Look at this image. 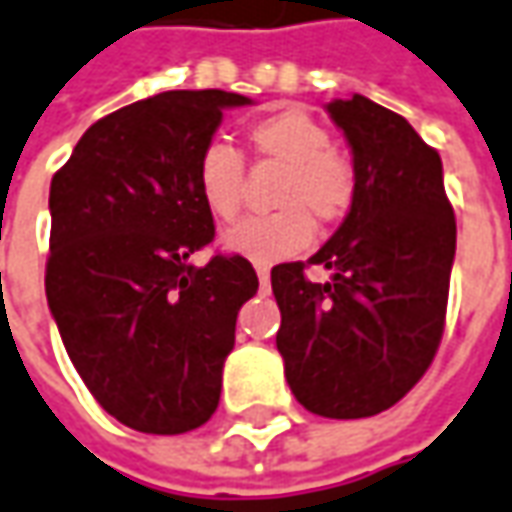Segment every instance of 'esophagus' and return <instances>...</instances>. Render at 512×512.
Returning a JSON list of instances; mask_svg holds the SVG:
<instances>
[{
  "mask_svg": "<svg viewBox=\"0 0 512 512\" xmlns=\"http://www.w3.org/2000/svg\"><path fill=\"white\" fill-rule=\"evenodd\" d=\"M257 269V280H260V286L266 289L269 286V280H272V272H269V266H255Z\"/></svg>",
  "mask_w": 512,
  "mask_h": 512,
  "instance_id": "obj_1",
  "label": "esophagus"
}]
</instances>
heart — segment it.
<instances>
[{
    "label": "heart",
    "instance_id": "b5f03b06",
    "mask_svg": "<svg viewBox=\"0 0 512 512\" xmlns=\"http://www.w3.org/2000/svg\"><path fill=\"white\" fill-rule=\"evenodd\" d=\"M249 147L260 164L283 167L269 218L238 223L223 235V246L255 263H274L303 252L314 238V224L334 226L351 212L357 198L354 161L331 147V133L306 110L280 107L249 127ZM246 164L226 144H209L195 167V186L206 212L232 223L243 209Z\"/></svg>",
    "mask_w": 512,
    "mask_h": 512
}]
</instances>
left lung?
I'll return each instance as SVG.
<instances>
[{
	"instance_id": "1",
	"label": "left lung",
	"mask_w": 512,
	"mask_h": 512,
	"mask_svg": "<svg viewBox=\"0 0 512 512\" xmlns=\"http://www.w3.org/2000/svg\"><path fill=\"white\" fill-rule=\"evenodd\" d=\"M328 113L354 152L357 198L317 255L272 269L277 351L303 408L362 419L397 405L431 368L456 218L439 152L402 115L365 96L337 98ZM309 265L331 268L332 280L311 284Z\"/></svg>"
}]
</instances>
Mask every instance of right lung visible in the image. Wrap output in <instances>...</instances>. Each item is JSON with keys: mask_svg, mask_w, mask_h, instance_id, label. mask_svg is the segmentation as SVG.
I'll return each mask as SVG.
<instances>
[{"mask_svg": "<svg viewBox=\"0 0 512 512\" xmlns=\"http://www.w3.org/2000/svg\"><path fill=\"white\" fill-rule=\"evenodd\" d=\"M223 90H169L98 118L50 181L47 306L96 402L141 433L201 428L221 399L252 263L189 257L215 238L195 167Z\"/></svg>", "mask_w": 512, "mask_h": 512, "instance_id": "1", "label": "right lung"}]
</instances>
